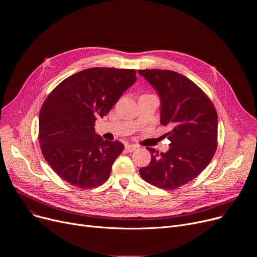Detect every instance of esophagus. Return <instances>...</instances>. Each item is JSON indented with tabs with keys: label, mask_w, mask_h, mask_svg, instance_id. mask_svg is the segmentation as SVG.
<instances>
[{
	"label": "esophagus",
	"mask_w": 257,
	"mask_h": 257,
	"mask_svg": "<svg viewBox=\"0 0 257 257\" xmlns=\"http://www.w3.org/2000/svg\"><path fill=\"white\" fill-rule=\"evenodd\" d=\"M125 149H126V151L128 152V153H132V152H134L135 150H137L138 149V145H136V144H125Z\"/></svg>",
	"instance_id": "esophagus-1"
}]
</instances>
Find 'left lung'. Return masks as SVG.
<instances>
[{"label": "left lung", "mask_w": 257, "mask_h": 257, "mask_svg": "<svg viewBox=\"0 0 257 257\" xmlns=\"http://www.w3.org/2000/svg\"><path fill=\"white\" fill-rule=\"evenodd\" d=\"M161 99V124L171 128L166 153L148 148L150 165L139 170L150 184L176 189L196 178L210 163L217 139V115L206 94L190 79L170 70H138Z\"/></svg>", "instance_id": "left-lung-1"}]
</instances>
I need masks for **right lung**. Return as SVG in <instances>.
<instances>
[{"label":"right lung","instance_id":"add662e5","mask_svg":"<svg viewBox=\"0 0 257 257\" xmlns=\"http://www.w3.org/2000/svg\"><path fill=\"white\" fill-rule=\"evenodd\" d=\"M135 82L133 69L89 68L63 80L43 103L41 149L50 167L69 184L92 188L109 177L124 145L103 140L94 122L106 116Z\"/></svg>","mask_w":257,"mask_h":257}]
</instances>
